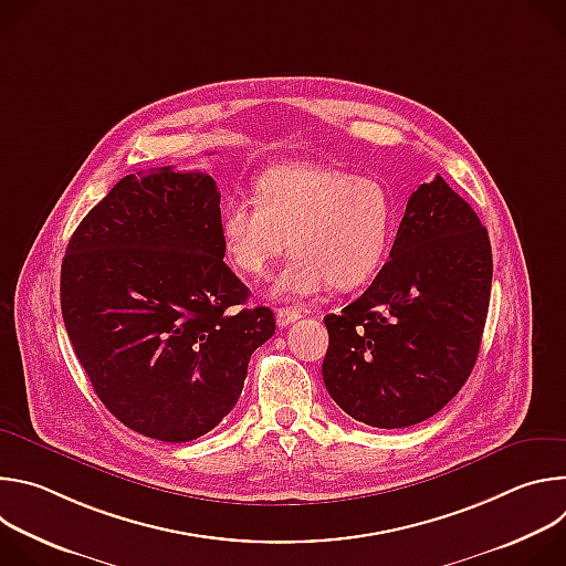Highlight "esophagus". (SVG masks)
<instances>
[{
  "label": "esophagus",
  "instance_id": "34e87169",
  "mask_svg": "<svg viewBox=\"0 0 566 566\" xmlns=\"http://www.w3.org/2000/svg\"><path fill=\"white\" fill-rule=\"evenodd\" d=\"M300 317H302V311H300V308H277V315H275L280 327H289V325H293V322L300 319Z\"/></svg>",
  "mask_w": 566,
  "mask_h": 566
}]
</instances>
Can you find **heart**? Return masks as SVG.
Instances as JSON below:
<instances>
[{
    "label": "heart",
    "mask_w": 566,
    "mask_h": 566,
    "mask_svg": "<svg viewBox=\"0 0 566 566\" xmlns=\"http://www.w3.org/2000/svg\"><path fill=\"white\" fill-rule=\"evenodd\" d=\"M396 230L398 201L387 184L319 164L269 168L255 199L228 197L219 214L226 258L244 275H269L291 249L275 297L365 286L387 262Z\"/></svg>",
    "instance_id": "obj_1"
}]
</instances>
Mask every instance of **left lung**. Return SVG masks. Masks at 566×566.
Here are the masks:
<instances>
[{
    "label": "left lung",
    "instance_id": "obj_1",
    "mask_svg": "<svg viewBox=\"0 0 566 566\" xmlns=\"http://www.w3.org/2000/svg\"><path fill=\"white\" fill-rule=\"evenodd\" d=\"M491 284L489 232L437 175L412 192L371 286L325 317L329 396L371 428L434 417L476 363Z\"/></svg>",
    "mask_w": 566,
    "mask_h": 566
}]
</instances>
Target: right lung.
<instances>
[{"label":"right lung","instance_id":"1","mask_svg":"<svg viewBox=\"0 0 566 566\" xmlns=\"http://www.w3.org/2000/svg\"><path fill=\"white\" fill-rule=\"evenodd\" d=\"M210 175H127L69 239L60 304L103 406L168 443L210 432L234 408L249 360L275 334L266 306L226 266Z\"/></svg>","mask_w":566,"mask_h":566}]
</instances>
